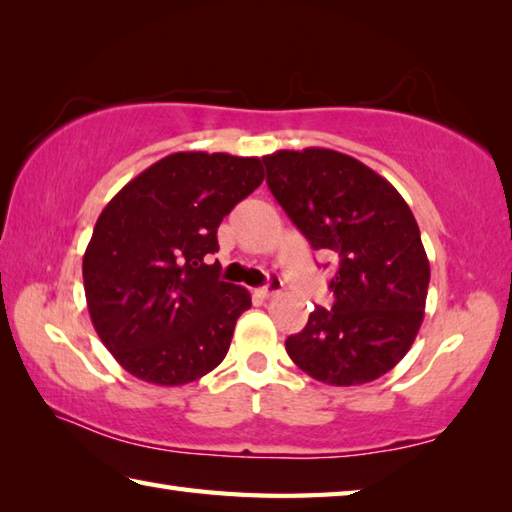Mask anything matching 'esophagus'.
<instances>
[{
  "label": "esophagus",
  "instance_id": "1",
  "mask_svg": "<svg viewBox=\"0 0 512 512\" xmlns=\"http://www.w3.org/2000/svg\"><path fill=\"white\" fill-rule=\"evenodd\" d=\"M280 288H282V280H280V277L271 275V280H268V284H266L264 288H259L257 295L264 297V300H268V297H275L277 293H280Z\"/></svg>",
  "mask_w": 512,
  "mask_h": 512
}]
</instances>
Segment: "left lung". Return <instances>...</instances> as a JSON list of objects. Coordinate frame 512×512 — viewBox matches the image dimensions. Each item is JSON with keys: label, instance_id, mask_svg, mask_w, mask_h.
Here are the masks:
<instances>
[{"label": "left lung", "instance_id": "obj_1", "mask_svg": "<svg viewBox=\"0 0 512 512\" xmlns=\"http://www.w3.org/2000/svg\"><path fill=\"white\" fill-rule=\"evenodd\" d=\"M262 161L293 224L338 257L331 309L318 306L286 353L320 383H371L403 360L425 315L430 262L412 210L387 179L336 150H280Z\"/></svg>", "mask_w": 512, "mask_h": 512}]
</instances>
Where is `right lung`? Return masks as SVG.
Wrapping results in <instances>:
<instances>
[{"label": "right lung", "instance_id": "add662e5", "mask_svg": "<svg viewBox=\"0 0 512 512\" xmlns=\"http://www.w3.org/2000/svg\"><path fill=\"white\" fill-rule=\"evenodd\" d=\"M264 181L257 156L176 152L129 181L82 257L98 338L129 374L188 385L226 358L244 286L219 280L217 228Z\"/></svg>", "mask_w": 512, "mask_h": 512}]
</instances>
